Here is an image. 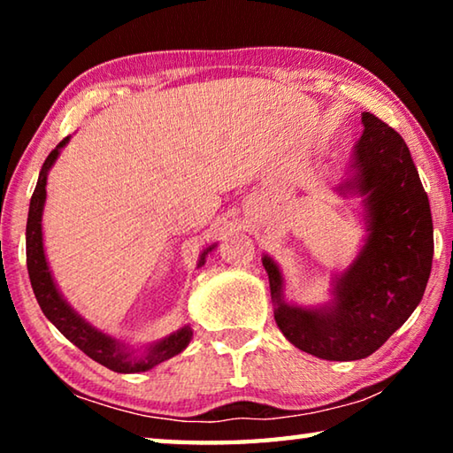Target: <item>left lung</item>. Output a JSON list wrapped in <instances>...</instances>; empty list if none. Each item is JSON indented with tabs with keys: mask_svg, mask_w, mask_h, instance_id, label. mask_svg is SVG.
I'll return each mask as SVG.
<instances>
[{
	"mask_svg": "<svg viewBox=\"0 0 453 453\" xmlns=\"http://www.w3.org/2000/svg\"><path fill=\"white\" fill-rule=\"evenodd\" d=\"M362 121L348 188L365 196L370 235L337 280L335 302L326 310L286 303L278 265L262 257L281 334L305 354L332 362L364 359L381 348L418 308L432 272V211L408 145L373 113L365 111Z\"/></svg>",
	"mask_w": 453,
	"mask_h": 453,
	"instance_id": "8db88e82",
	"label": "left lung"
}]
</instances>
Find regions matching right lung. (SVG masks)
<instances>
[{"label":"right lung","mask_w":453,"mask_h":453,"mask_svg":"<svg viewBox=\"0 0 453 453\" xmlns=\"http://www.w3.org/2000/svg\"><path fill=\"white\" fill-rule=\"evenodd\" d=\"M67 140H70V137L61 140L58 148L51 150L48 159L43 162L40 178H37V186L34 189L32 202H29L27 227H26V257H27L29 281H32L35 300L40 303L45 318H48L51 324L73 343V346H78L83 354L94 359V362L102 364L107 367V370L118 372V373H137V372L151 370L153 365L162 364L165 359L178 356L180 351L186 349L194 332H191L189 327H181L180 332L167 335L165 340L150 348L148 354H145L142 359H134L132 354H127L124 343H119L113 340V337L97 332V329L91 327L86 319H81L78 313L65 303L64 297L59 296L56 283L51 280L50 267H48V262H45V254H43L42 213H43V203H45V183H48V172L53 165V162L58 159L59 150L64 148ZM211 250L213 245L203 251L197 265L203 264L205 256H208V251Z\"/></svg>","instance_id":"right-lung-1"}]
</instances>
